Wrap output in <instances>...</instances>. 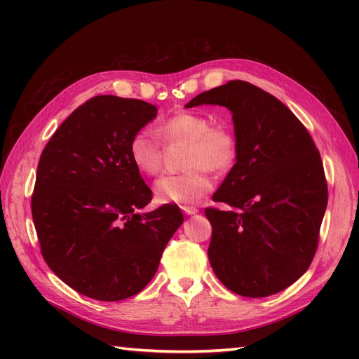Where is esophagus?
Listing matches in <instances>:
<instances>
[{
    "label": "esophagus",
    "instance_id": "34e87169",
    "mask_svg": "<svg viewBox=\"0 0 359 359\" xmlns=\"http://www.w3.org/2000/svg\"><path fill=\"white\" fill-rule=\"evenodd\" d=\"M181 210L186 212L187 215H193V214H196V212H199V210L196 208V206H187V205H184V206H181Z\"/></svg>",
    "mask_w": 359,
    "mask_h": 359
}]
</instances>
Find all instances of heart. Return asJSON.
<instances>
[{"mask_svg": "<svg viewBox=\"0 0 359 359\" xmlns=\"http://www.w3.org/2000/svg\"><path fill=\"white\" fill-rule=\"evenodd\" d=\"M158 132L166 144L187 142L181 173L160 177L154 184L156 199L163 203H194L211 189L205 168L219 172L231 166L236 156L232 132L223 126H210L206 118L181 112L165 119ZM128 157L133 166L145 175H156L161 169L163 148L148 130H139L128 140Z\"/></svg>", "mask_w": 359, "mask_h": 359, "instance_id": "1", "label": "heart"}]
</instances>
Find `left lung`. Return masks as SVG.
I'll use <instances>...</instances> for the list:
<instances>
[{"instance_id":"left-lung-1","label":"left lung","mask_w":359,"mask_h":359,"mask_svg":"<svg viewBox=\"0 0 359 359\" xmlns=\"http://www.w3.org/2000/svg\"><path fill=\"white\" fill-rule=\"evenodd\" d=\"M220 104L232 112L236 163L206 208L208 259L222 283L247 298L286 289L316 253L328 203L319 151L307 128L274 95L231 81L186 107Z\"/></svg>"}]
</instances>
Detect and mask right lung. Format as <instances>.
<instances>
[{"label":"right lung","instance_id":"right-lung-1","mask_svg":"<svg viewBox=\"0 0 359 359\" xmlns=\"http://www.w3.org/2000/svg\"><path fill=\"white\" fill-rule=\"evenodd\" d=\"M157 116L137 99L95 95L53 133L37 166L31 198L43 259L85 297L121 301L154 277L182 224L177 205L151 212L153 191L128 157V140Z\"/></svg>","mask_w":359,"mask_h":359}]
</instances>
